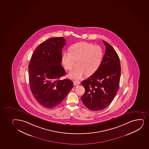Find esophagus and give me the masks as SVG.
Returning <instances> with one entry per match:
<instances>
[{"label": "esophagus", "mask_w": 149, "mask_h": 149, "mask_svg": "<svg viewBox=\"0 0 149 149\" xmlns=\"http://www.w3.org/2000/svg\"><path fill=\"white\" fill-rule=\"evenodd\" d=\"M80 84V81L78 80H75L74 82V85L75 86H78Z\"/></svg>", "instance_id": "obj_1"}]
</instances>
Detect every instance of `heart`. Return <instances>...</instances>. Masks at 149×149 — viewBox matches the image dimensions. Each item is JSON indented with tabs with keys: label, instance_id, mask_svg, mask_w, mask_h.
<instances>
[{
	"label": "heart",
	"instance_id": "b5f03b06",
	"mask_svg": "<svg viewBox=\"0 0 149 149\" xmlns=\"http://www.w3.org/2000/svg\"><path fill=\"white\" fill-rule=\"evenodd\" d=\"M103 51L99 45L87 42L74 44L69 48V52L62 54V62L67 70L73 68L75 61L78 60V67L69 73L72 79H80L86 74L91 75L97 70L102 61Z\"/></svg>",
	"mask_w": 149,
	"mask_h": 149
}]
</instances>
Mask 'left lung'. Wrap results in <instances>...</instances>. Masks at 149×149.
Segmentation results:
<instances>
[{
  "mask_svg": "<svg viewBox=\"0 0 149 149\" xmlns=\"http://www.w3.org/2000/svg\"><path fill=\"white\" fill-rule=\"evenodd\" d=\"M105 52L100 67L92 76L82 81L85 92L81 100L91 110L98 111L108 107L117 94L121 75L120 59L111 45L102 40Z\"/></svg>",
  "mask_w": 149,
  "mask_h": 149,
  "instance_id": "1",
  "label": "left lung"
}]
</instances>
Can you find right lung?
Segmentation results:
<instances>
[{
	"label": "right lung",
	"mask_w": 149,
	"mask_h": 149,
	"mask_svg": "<svg viewBox=\"0 0 149 149\" xmlns=\"http://www.w3.org/2000/svg\"><path fill=\"white\" fill-rule=\"evenodd\" d=\"M66 44L62 37L47 40L34 51L29 65L31 92L39 104L47 109L60 104L73 87L70 80L59 79L66 74L61 65Z\"/></svg>",
	"instance_id": "obj_1"
}]
</instances>
